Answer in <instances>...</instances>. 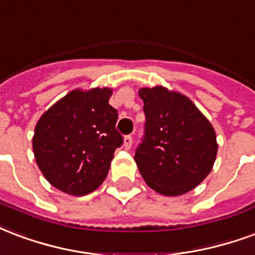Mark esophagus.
<instances>
[{"mask_svg": "<svg viewBox=\"0 0 255 255\" xmlns=\"http://www.w3.org/2000/svg\"><path fill=\"white\" fill-rule=\"evenodd\" d=\"M131 144H133V137L131 135H125L124 137V146H125L126 149H130Z\"/></svg>", "mask_w": 255, "mask_h": 255, "instance_id": "esophagus-1", "label": "esophagus"}]
</instances>
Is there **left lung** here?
I'll use <instances>...</instances> for the list:
<instances>
[{
	"instance_id": "8db88e82",
	"label": "left lung",
	"mask_w": 255,
	"mask_h": 255,
	"mask_svg": "<svg viewBox=\"0 0 255 255\" xmlns=\"http://www.w3.org/2000/svg\"><path fill=\"white\" fill-rule=\"evenodd\" d=\"M145 138L134 160L150 189L178 197L196 189L213 168L216 131L186 95L163 85L142 87Z\"/></svg>"
}]
</instances>
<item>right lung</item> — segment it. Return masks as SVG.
I'll use <instances>...</instances> for the list:
<instances>
[{
  "mask_svg": "<svg viewBox=\"0 0 255 255\" xmlns=\"http://www.w3.org/2000/svg\"><path fill=\"white\" fill-rule=\"evenodd\" d=\"M114 88H76L46 110L35 126L32 149L51 186L85 196L105 182L122 135L109 105Z\"/></svg>",
  "mask_w": 255,
  "mask_h": 255,
  "instance_id": "1",
  "label": "right lung"
}]
</instances>
